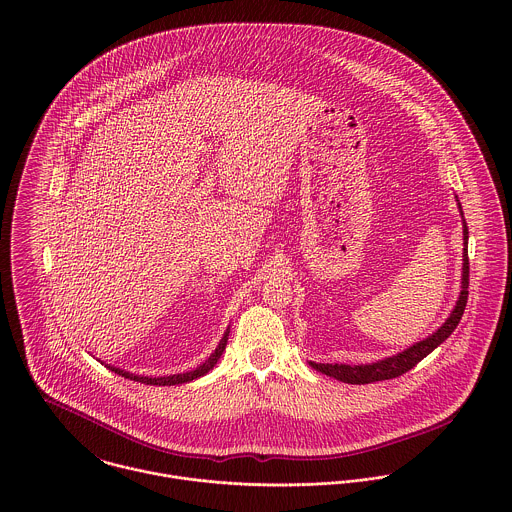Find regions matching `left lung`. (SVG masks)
Returning <instances> with one entry per match:
<instances>
[{
    "label": "left lung",
    "mask_w": 512,
    "mask_h": 512,
    "mask_svg": "<svg viewBox=\"0 0 512 512\" xmlns=\"http://www.w3.org/2000/svg\"><path fill=\"white\" fill-rule=\"evenodd\" d=\"M457 199V197H455ZM459 213H461V220H463V268H461V292L455 301V307L451 309L449 317L443 321V325L438 327V331H434L430 337L414 343L412 347L404 349L398 355L386 357L382 361L376 363H366V365H323V363H313L309 361V366L315 368L317 372H323L327 376H333L341 382L347 384H370V382H378V380H390L396 378L404 372H408L410 368L418 365L424 357H428L434 349H438L439 345L455 331V327L459 325V319L465 311L467 305V288H469V258H467V240H469V232H467V222L463 219V211L461 205L457 201Z\"/></svg>",
    "instance_id": "1"
}]
</instances>
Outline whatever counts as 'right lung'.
I'll use <instances>...</instances> for the list:
<instances>
[{
  "instance_id": "add662e5",
  "label": "right lung",
  "mask_w": 512,
  "mask_h": 512,
  "mask_svg": "<svg viewBox=\"0 0 512 512\" xmlns=\"http://www.w3.org/2000/svg\"><path fill=\"white\" fill-rule=\"evenodd\" d=\"M228 333H230V327L224 331V335H222V339H220L219 347L211 353V357H209L203 365H199L197 368H193V370H187V372H179V374L155 376V378H153V376H142V374H134V372L122 370V368H118V366L106 365V363H102V361H100V363L106 366V368H110L112 372H116V374L128 378V380L142 382V384H149V386H173V384H183V382H191V380H195V378H199V376H205L209 370H213V366L219 363L220 355H222L224 349H226Z\"/></svg>"
}]
</instances>
